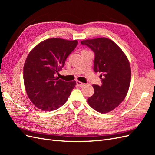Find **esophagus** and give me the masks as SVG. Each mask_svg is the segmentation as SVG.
<instances>
[{
    "mask_svg": "<svg viewBox=\"0 0 155 155\" xmlns=\"http://www.w3.org/2000/svg\"><path fill=\"white\" fill-rule=\"evenodd\" d=\"M76 83H77V85L79 86V87H83V86H84L85 85V83H82V82H81V81H76Z\"/></svg>",
    "mask_w": 155,
    "mask_h": 155,
    "instance_id": "1",
    "label": "esophagus"
}]
</instances>
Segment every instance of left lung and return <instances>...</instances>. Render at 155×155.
Masks as SVG:
<instances>
[{"label": "left lung", "instance_id": "1", "mask_svg": "<svg viewBox=\"0 0 155 155\" xmlns=\"http://www.w3.org/2000/svg\"><path fill=\"white\" fill-rule=\"evenodd\" d=\"M94 53V71L101 73L102 85H93L94 93L88 98L93 109L107 113L118 107L127 94L131 71L127 58L112 40L101 37L81 42Z\"/></svg>", "mask_w": 155, "mask_h": 155}]
</instances>
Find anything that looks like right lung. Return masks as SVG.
<instances>
[{
    "mask_svg": "<svg viewBox=\"0 0 155 155\" xmlns=\"http://www.w3.org/2000/svg\"><path fill=\"white\" fill-rule=\"evenodd\" d=\"M78 43L77 40L48 39L28 55L23 69L25 87L29 99L38 109L52 111L67 101L76 81L67 82L56 76Z\"/></svg>",
    "mask_w": 155,
    "mask_h": 155,
    "instance_id": "obj_1",
    "label": "right lung"
}]
</instances>
